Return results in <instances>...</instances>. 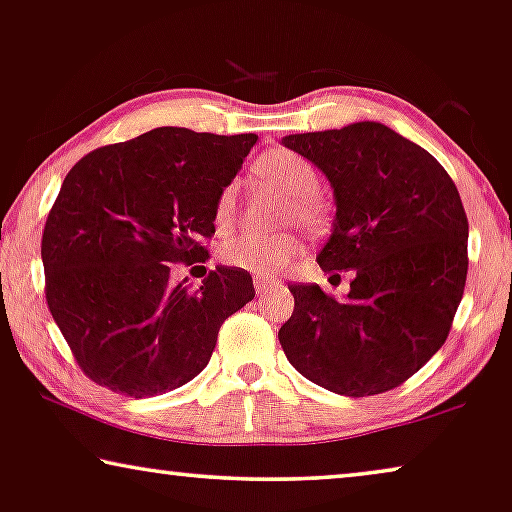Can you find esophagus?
I'll return each instance as SVG.
<instances>
[{
	"label": "esophagus",
	"mask_w": 512,
	"mask_h": 512,
	"mask_svg": "<svg viewBox=\"0 0 512 512\" xmlns=\"http://www.w3.org/2000/svg\"><path fill=\"white\" fill-rule=\"evenodd\" d=\"M276 285H278V282L271 280V278H255V292H257V296H266Z\"/></svg>",
	"instance_id": "esophagus-1"
}]
</instances>
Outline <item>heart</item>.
<instances>
[{"label":"heart","mask_w":512,"mask_h":512,"mask_svg":"<svg viewBox=\"0 0 512 512\" xmlns=\"http://www.w3.org/2000/svg\"><path fill=\"white\" fill-rule=\"evenodd\" d=\"M253 172L266 186L276 188L285 195L282 207V223H301L308 230H315L324 223L326 209L317 197L319 174L308 158L289 149H271L259 156ZM236 188L225 186L218 195L216 218L218 225H227L234 216ZM301 253V241L294 232H255L246 230L230 236L220 248V259L227 266L239 271L255 273V276H271L292 262Z\"/></svg>","instance_id":"heart-1"}]
</instances>
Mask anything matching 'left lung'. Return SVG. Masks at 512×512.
Segmentation results:
<instances>
[{
    "instance_id": "left-lung-1",
    "label": "left lung",
    "mask_w": 512,
    "mask_h": 512,
    "mask_svg": "<svg viewBox=\"0 0 512 512\" xmlns=\"http://www.w3.org/2000/svg\"><path fill=\"white\" fill-rule=\"evenodd\" d=\"M282 144L331 181L335 220L319 266L354 273L345 301L312 282L289 285L282 352L326 391H391L439 352L462 301L469 223L460 193L437 158L377 121Z\"/></svg>"
}]
</instances>
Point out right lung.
<instances>
[{
    "label": "right lung",
    "mask_w": 512,
    "mask_h": 512,
    "mask_svg": "<svg viewBox=\"0 0 512 512\" xmlns=\"http://www.w3.org/2000/svg\"><path fill=\"white\" fill-rule=\"evenodd\" d=\"M255 133L163 126L91 151L66 174L41 241L45 299L82 372L128 398L188 384L207 368L223 322L255 287L216 266L200 289L170 264L204 262L200 239Z\"/></svg>",
    "instance_id": "1"
}]
</instances>
